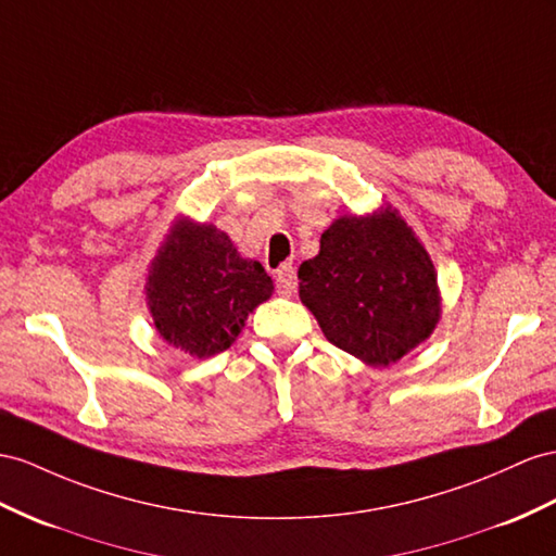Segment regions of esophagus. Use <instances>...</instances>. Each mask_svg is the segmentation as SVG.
<instances>
[{
	"instance_id": "34e87169",
	"label": "esophagus",
	"mask_w": 556,
	"mask_h": 556,
	"mask_svg": "<svg viewBox=\"0 0 556 556\" xmlns=\"http://www.w3.org/2000/svg\"><path fill=\"white\" fill-rule=\"evenodd\" d=\"M275 287H277V293H281V295H293L295 293V273H293V267L277 269Z\"/></svg>"
}]
</instances>
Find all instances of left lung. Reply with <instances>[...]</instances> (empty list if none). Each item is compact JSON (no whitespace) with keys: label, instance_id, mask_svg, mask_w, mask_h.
<instances>
[{"label":"left lung","instance_id":"left-lung-1","mask_svg":"<svg viewBox=\"0 0 556 556\" xmlns=\"http://www.w3.org/2000/svg\"><path fill=\"white\" fill-rule=\"evenodd\" d=\"M298 279L326 340L371 366L402 359L439 321L434 265L390 208L338 218Z\"/></svg>","mask_w":556,"mask_h":556}]
</instances>
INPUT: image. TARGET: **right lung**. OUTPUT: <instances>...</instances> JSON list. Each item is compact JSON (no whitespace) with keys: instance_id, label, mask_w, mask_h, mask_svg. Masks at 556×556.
<instances>
[{"instance_id":"1","label":"right lung","mask_w":556,"mask_h":556,"mask_svg":"<svg viewBox=\"0 0 556 556\" xmlns=\"http://www.w3.org/2000/svg\"><path fill=\"white\" fill-rule=\"evenodd\" d=\"M273 289L265 267L241 258L225 232L180 223L152 263L148 305L166 343L204 359L235 343Z\"/></svg>"}]
</instances>
